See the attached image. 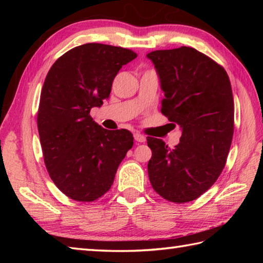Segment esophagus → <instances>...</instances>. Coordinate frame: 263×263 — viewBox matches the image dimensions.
<instances>
[{
    "label": "esophagus",
    "instance_id": "34e87169",
    "mask_svg": "<svg viewBox=\"0 0 263 263\" xmlns=\"http://www.w3.org/2000/svg\"><path fill=\"white\" fill-rule=\"evenodd\" d=\"M135 139L138 142H145L146 141V137L140 135V133H135Z\"/></svg>",
    "mask_w": 263,
    "mask_h": 263
}]
</instances>
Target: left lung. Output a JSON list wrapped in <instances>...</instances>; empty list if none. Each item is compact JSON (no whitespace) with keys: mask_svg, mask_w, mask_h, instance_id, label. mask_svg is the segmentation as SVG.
Here are the masks:
<instances>
[{"mask_svg":"<svg viewBox=\"0 0 263 263\" xmlns=\"http://www.w3.org/2000/svg\"><path fill=\"white\" fill-rule=\"evenodd\" d=\"M146 57L164 92L161 112L182 132L173 149L161 139L147 138L151 184L169 202L194 201L220 175L232 142L234 103L229 75L193 47L153 51Z\"/></svg>","mask_w":263,"mask_h":263,"instance_id":"obj_1","label":"left lung"}]
</instances>
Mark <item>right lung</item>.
I'll return each instance as SVG.
<instances>
[{
	"mask_svg": "<svg viewBox=\"0 0 263 263\" xmlns=\"http://www.w3.org/2000/svg\"><path fill=\"white\" fill-rule=\"evenodd\" d=\"M136 58L127 48L84 44L60 57L46 75L37 118L44 161L54 184L75 201L103 196L132 147L130 131L106 130L89 114L103 104L119 69Z\"/></svg>",
	"mask_w": 263,
	"mask_h": 263,
	"instance_id": "right-lung-1",
	"label": "right lung"
}]
</instances>
